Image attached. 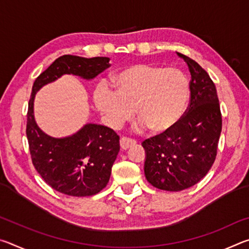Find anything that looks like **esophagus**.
Listing matches in <instances>:
<instances>
[{"label":"esophagus","mask_w":249,"mask_h":249,"mask_svg":"<svg viewBox=\"0 0 249 249\" xmlns=\"http://www.w3.org/2000/svg\"><path fill=\"white\" fill-rule=\"evenodd\" d=\"M135 144H136V142L132 138H127V137H122L121 141H120V145H121V148L123 150H126L130 148V147H133Z\"/></svg>","instance_id":"1"}]
</instances>
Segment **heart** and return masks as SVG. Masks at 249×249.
Wrapping results in <instances>:
<instances>
[{
  "mask_svg": "<svg viewBox=\"0 0 249 249\" xmlns=\"http://www.w3.org/2000/svg\"><path fill=\"white\" fill-rule=\"evenodd\" d=\"M111 82L114 91L101 82L93 100L98 111L114 128L132 119L135 107L141 119L138 129L168 132L182 117L190 94V84L182 71L157 65L127 67L113 75Z\"/></svg>",
  "mask_w": 249,
  "mask_h": 249,
  "instance_id": "obj_1",
  "label": "heart"
}]
</instances>
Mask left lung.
<instances>
[{
    "mask_svg": "<svg viewBox=\"0 0 249 249\" xmlns=\"http://www.w3.org/2000/svg\"><path fill=\"white\" fill-rule=\"evenodd\" d=\"M178 56L191 73L190 103L170 130L142 142L146 179L166 191H182L204 178L215 160L222 132L215 84L193 59L179 53Z\"/></svg>",
    "mask_w": 249,
    "mask_h": 249,
    "instance_id": "1",
    "label": "left lung"
}]
</instances>
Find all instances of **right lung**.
I'll list each match as a JSON object with an SVG mask.
<instances>
[{
  "instance_id": "1",
  "label": "right lung",
  "mask_w": 249,
  "mask_h": 249,
  "mask_svg": "<svg viewBox=\"0 0 249 249\" xmlns=\"http://www.w3.org/2000/svg\"><path fill=\"white\" fill-rule=\"evenodd\" d=\"M109 66L107 57L65 54L56 59L33 84L26 125L32 161L46 183L64 195L89 196L107 187L120 151V137L113 129L98 124L84 125L79 132L65 138L48 136L34 117L35 94L45 84L64 74L90 80Z\"/></svg>"
}]
</instances>
